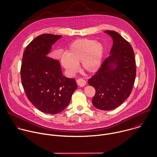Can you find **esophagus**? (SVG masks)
Instances as JSON below:
<instances>
[{
	"label": "esophagus",
	"mask_w": 157,
	"mask_h": 157,
	"mask_svg": "<svg viewBox=\"0 0 157 157\" xmlns=\"http://www.w3.org/2000/svg\"><path fill=\"white\" fill-rule=\"evenodd\" d=\"M77 85L79 86H84L86 85V81L85 80H83V78H79L77 80Z\"/></svg>",
	"instance_id": "obj_1"
}]
</instances>
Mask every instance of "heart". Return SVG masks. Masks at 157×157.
I'll list each match as a JSON object with an SVG mask.
<instances>
[{
	"instance_id": "b5f03b06",
	"label": "heart",
	"mask_w": 157,
	"mask_h": 157,
	"mask_svg": "<svg viewBox=\"0 0 157 157\" xmlns=\"http://www.w3.org/2000/svg\"><path fill=\"white\" fill-rule=\"evenodd\" d=\"M104 53V46L101 42L89 39L78 40L69 46L66 55L61 56V63L70 75L77 71V64L80 63L83 71L94 74L100 69Z\"/></svg>"
}]
</instances>
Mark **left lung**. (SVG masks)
I'll return each instance as SVG.
<instances>
[{
  "mask_svg": "<svg viewBox=\"0 0 157 157\" xmlns=\"http://www.w3.org/2000/svg\"><path fill=\"white\" fill-rule=\"evenodd\" d=\"M113 39L109 55L100 69L88 80L96 90L93 104L101 110L113 109L130 96L136 77V65L132 47L117 32L106 30Z\"/></svg>",
  "mask_w": 157,
  "mask_h": 157,
  "instance_id": "1",
  "label": "left lung"
}]
</instances>
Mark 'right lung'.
Instances as JSON below:
<instances>
[{"label":"right lung","mask_w":157,"mask_h":157,"mask_svg":"<svg viewBox=\"0 0 157 157\" xmlns=\"http://www.w3.org/2000/svg\"><path fill=\"white\" fill-rule=\"evenodd\" d=\"M61 37L43 34L35 38L24 52L21 69L28 99L40 111L51 114L63 111L77 88L74 79L63 75L59 61L48 56Z\"/></svg>","instance_id":"obj_1"}]
</instances>
